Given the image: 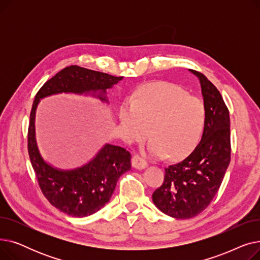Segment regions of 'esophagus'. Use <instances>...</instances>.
I'll list each match as a JSON object with an SVG mask.
<instances>
[{"label": "esophagus", "mask_w": 260, "mask_h": 260, "mask_svg": "<svg viewBox=\"0 0 260 260\" xmlns=\"http://www.w3.org/2000/svg\"><path fill=\"white\" fill-rule=\"evenodd\" d=\"M132 165H133V167L135 168V169H137V170H142V169H145L146 167H147V162H146V160L142 157V156H140V155H135L134 157H133V159H132Z\"/></svg>", "instance_id": "obj_1"}]
</instances>
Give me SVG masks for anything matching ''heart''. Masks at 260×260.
Returning a JSON list of instances; mask_svg holds the SVG:
<instances>
[{
    "instance_id": "obj_1",
    "label": "heart",
    "mask_w": 260,
    "mask_h": 260,
    "mask_svg": "<svg viewBox=\"0 0 260 260\" xmlns=\"http://www.w3.org/2000/svg\"><path fill=\"white\" fill-rule=\"evenodd\" d=\"M123 137L137 142L151 134L147 152L154 157L187 155L199 142L207 120L206 105L197 97L170 83L142 86L119 112Z\"/></svg>"
}]
</instances>
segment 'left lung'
<instances>
[{
    "mask_svg": "<svg viewBox=\"0 0 260 260\" xmlns=\"http://www.w3.org/2000/svg\"><path fill=\"white\" fill-rule=\"evenodd\" d=\"M190 72L199 78L207 109L202 138L186 158L166 168L165 180L152 196L161 212L177 219L195 217L209 207L231 161L228 106L206 76L197 71Z\"/></svg>",
    "mask_w": 260,
    "mask_h": 260,
    "instance_id": "1",
    "label": "left lung"
}]
</instances>
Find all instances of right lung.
Returning a JSON list of instances; mask_svg holds the SVG:
<instances>
[{
    "label": "right lung",
    "mask_w": 260,
    "mask_h": 260,
    "mask_svg": "<svg viewBox=\"0 0 260 260\" xmlns=\"http://www.w3.org/2000/svg\"><path fill=\"white\" fill-rule=\"evenodd\" d=\"M105 73L87 70L78 65L67 66L39 89L32 103L27 134V148L39 186L45 198L61 212L73 217H85L95 212L111 199L122 174L131 170V154L125 148L106 144L86 166L74 171L53 169L41 157L35 138L36 108L47 95L59 92H97L106 101L107 88L121 81Z\"/></svg>",
    "instance_id": "obj_1"
}]
</instances>
